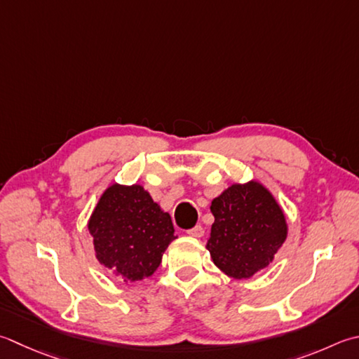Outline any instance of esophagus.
<instances>
[{
	"label": "esophagus",
	"instance_id": "34e87169",
	"mask_svg": "<svg viewBox=\"0 0 359 359\" xmlns=\"http://www.w3.org/2000/svg\"><path fill=\"white\" fill-rule=\"evenodd\" d=\"M187 233H188L189 236L201 238V236L203 235V229H202L201 226H194V227H191V229H188V230H187Z\"/></svg>",
	"mask_w": 359,
	"mask_h": 359
}]
</instances>
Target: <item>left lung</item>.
<instances>
[{
  "mask_svg": "<svg viewBox=\"0 0 359 359\" xmlns=\"http://www.w3.org/2000/svg\"><path fill=\"white\" fill-rule=\"evenodd\" d=\"M207 244L213 263L233 278L264 269L286 240V221L272 194L257 182L231 185L212 202Z\"/></svg>",
  "mask_w": 359,
  "mask_h": 359,
  "instance_id": "8db88e82",
  "label": "left lung"
}]
</instances>
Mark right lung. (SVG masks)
<instances>
[{"label": "right lung", "instance_id": "1", "mask_svg": "<svg viewBox=\"0 0 359 359\" xmlns=\"http://www.w3.org/2000/svg\"><path fill=\"white\" fill-rule=\"evenodd\" d=\"M96 258L124 282L151 277L174 240L171 216L143 187L111 185L90 217Z\"/></svg>", "mask_w": 359, "mask_h": 359}]
</instances>
